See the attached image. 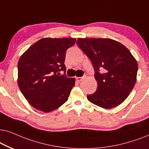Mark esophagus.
Segmentation results:
<instances>
[{"label":"esophagus","instance_id":"esophagus-1","mask_svg":"<svg viewBox=\"0 0 149 149\" xmlns=\"http://www.w3.org/2000/svg\"><path fill=\"white\" fill-rule=\"evenodd\" d=\"M84 77L85 76H83V77H76V80L78 81V82H81V81H82L83 79L84 78Z\"/></svg>","mask_w":149,"mask_h":149}]
</instances>
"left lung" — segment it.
Masks as SVG:
<instances>
[{
	"label": "left lung",
	"instance_id": "obj_1",
	"mask_svg": "<svg viewBox=\"0 0 149 149\" xmlns=\"http://www.w3.org/2000/svg\"><path fill=\"white\" fill-rule=\"evenodd\" d=\"M77 45L91 61L97 89L89 102L110 109L126 100L136 82L138 63L125 46L113 39L78 38Z\"/></svg>",
	"mask_w": 149,
	"mask_h": 149
}]
</instances>
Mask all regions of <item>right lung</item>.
Wrapping results in <instances>:
<instances>
[{"mask_svg":"<svg viewBox=\"0 0 149 149\" xmlns=\"http://www.w3.org/2000/svg\"><path fill=\"white\" fill-rule=\"evenodd\" d=\"M76 41L73 38L41 39L19 58L17 84L35 108L52 112L68 100L76 80L66 76L64 62L67 49ZM61 70L64 75H60Z\"/></svg>","mask_w":149,"mask_h":149,"instance_id":"1","label":"right lung"}]
</instances>
